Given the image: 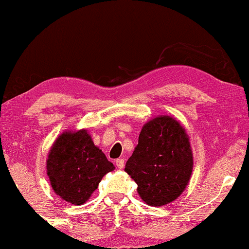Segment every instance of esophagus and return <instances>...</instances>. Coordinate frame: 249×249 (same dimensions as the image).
<instances>
[{
	"label": "esophagus",
	"mask_w": 249,
	"mask_h": 249,
	"mask_svg": "<svg viewBox=\"0 0 249 249\" xmlns=\"http://www.w3.org/2000/svg\"><path fill=\"white\" fill-rule=\"evenodd\" d=\"M115 164L119 169H122L124 166V159H118L117 161H115Z\"/></svg>",
	"instance_id": "34e87169"
}]
</instances>
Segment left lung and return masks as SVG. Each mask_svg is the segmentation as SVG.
Returning a JSON list of instances; mask_svg holds the SVG:
<instances>
[{"label":"left lung","mask_w":249,"mask_h":249,"mask_svg":"<svg viewBox=\"0 0 249 249\" xmlns=\"http://www.w3.org/2000/svg\"><path fill=\"white\" fill-rule=\"evenodd\" d=\"M124 170L137 183V192L146 204L162 206L173 202L188 185L193 171V153L185 128L168 115L148 121Z\"/></svg>","instance_id":"8db88e82"}]
</instances>
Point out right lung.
I'll use <instances>...</instances> for the list:
<instances>
[{"mask_svg":"<svg viewBox=\"0 0 249 249\" xmlns=\"http://www.w3.org/2000/svg\"><path fill=\"white\" fill-rule=\"evenodd\" d=\"M47 176L56 195L73 205L86 203L114 165L94 145L87 130L61 134L49 153Z\"/></svg>","mask_w":249,"mask_h":249,"instance_id":"obj_1","label":"right lung"}]
</instances>
